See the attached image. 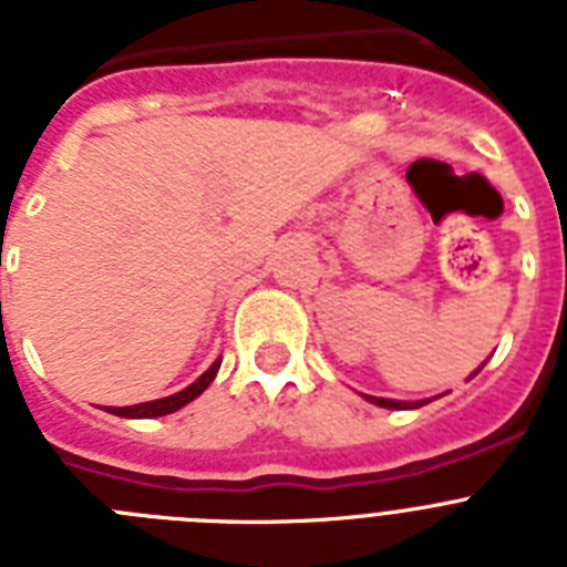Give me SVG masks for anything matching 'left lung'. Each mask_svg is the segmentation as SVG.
<instances>
[{"instance_id":"obj_1","label":"left lung","mask_w":567,"mask_h":567,"mask_svg":"<svg viewBox=\"0 0 567 567\" xmlns=\"http://www.w3.org/2000/svg\"><path fill=\"white\" fill-rule=\"evenodd\" d=\"M365 398L372 400V403L383 405V409H417V405H425V403H400V400H385V398H372V394H365Z\"/></svg>"}]
</instances>
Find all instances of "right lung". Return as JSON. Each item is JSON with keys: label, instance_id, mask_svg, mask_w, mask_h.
<instances>
[{"label": "right lung", "instance_id": "obj_1", "mask_svg": "<svg viewBox=\"0 0 567 567\" xmlns=\"http://www.w3.org/2000/svg\"><path fill=\"white\" fill-rule=\"evenodd\" d=\"M218 369H221V360H215V363L209 365L202 378L195 380V383H189L187 389H182V392H175V394H169V398H162V400H150V403L107 405V412L118 414V417H162V414H173V412H178L182 405H187L189 400L198 398V394H202L204 389L213 383L215 374H218Z\"/></svg>", "mask_w": 567, "mask_h": 567}]
</instances>
